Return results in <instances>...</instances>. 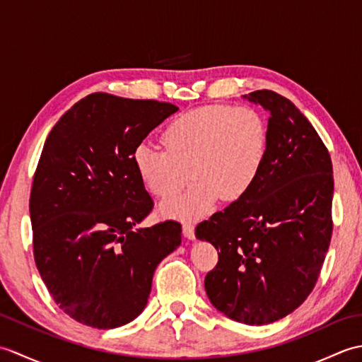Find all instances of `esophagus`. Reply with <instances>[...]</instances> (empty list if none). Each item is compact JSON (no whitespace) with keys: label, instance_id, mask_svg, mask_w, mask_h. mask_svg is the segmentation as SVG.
Returning <instances> with one entry per match:
<instances>
[{"label":"esophagus","instance_id":"esophagus-1","mask_svg":"<svg viewBox=\"0 0 362 362\" xmlns=\"http://www.w3.org/2000/svg\"><path fill=\"white\" fill-rule=\"evenodd\" d=\"M183 235H185V238H188V240H194V227L189 224V222H185L183 224Z\"/></svg>","mask_w":362,"mask_h":362}]
</instances>
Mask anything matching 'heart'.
Returning a JSON list of instances; mask_svg holds the SVG:
<instances>
[{"label":"heart","mask_w":362,"mask_h":362,"mask_svg":"<svg viewBox=\"0 0 362 362\" xmlns=\"http://www.w3.org/2000/svg\"><path fill=\"white\" fill-rule=\"evenodd\" d=\"M269 130L252 107L205 105L177 117L161 135L166 151L140 144L134 163L143 183L157 197H171L196 182L185 194L165 201L166 218L191 219L210 213L219 197L241 199L255 183L267 152Z\"/></svg>","instance_id":"b5f03b06"}]
</instances>
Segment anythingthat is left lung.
<instances>
[{
    "instance_id": "1",
    "label": "left lung",
    "mask_w": 362,
    "mask_h": 362,
    "mask_svg": "<svg viewBox=\"0 0 362 362\" xmlns=\"http://www.w3.org/2000/svg\"><path fill=\"white\" fill-rule=\"evenodd\" d=\"M269 113L267 152L255 183L196 227L218 250L205 276L211 305L228 319L266 325L310 296L329 247L333 165L316 129L271 90L244 95Z\"/></svg>"
}]
</instances>
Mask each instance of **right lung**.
I'll return each instance as SVG.
<instances>
[{
	"instance_id": "right-lung-1",
	"label": "right lung",
	"mask_w": 362,
	"mask_h": 362,
	"mask_svg": "<svg viewBox=\"0 0 362 362\" xmlns=\"http://www.w3.org/2000/svg\"><path fill=\"white\" fill-rule=\"evenodd\" d=\"M179 110L107 93L76 103L46 138L30 191L34 258L60 310L109 329L140 316L182 227H140L153 202L134 163L151 130Z\"/></svg>"
}]
</instances>
